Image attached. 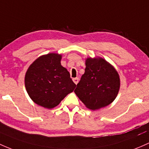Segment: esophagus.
I'll return each instance as SVG.
<instances>
[{
  "mask_svg": "<svg viewBox=\"0 0 149 149\" xmlns=\"http://www.w3.org/2000/svg\"><path fill=\"white\" fill-rule=\"evenodd\" d=\"M73 82L75 83L76 84H77L78 83H79V78H74V79H73Z\"/></svg>",
  "mask_w": 149,
  "mask_h": 149,
  "instance_id": "34e87169",
  "label": "esophagus"
}]
</instances>
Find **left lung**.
Listing matches in <instances>:
<instances>
[{"instance_id": "1", "label": "left lung", "mask_w": 149, "mask_h": 149, "mask_svg": "<svg viewBox=\"0 0 149 149\" xmlns=\"http://www.w3.org/2000/svg\"><path fill=\"white\" fill-rule=\"evenodd\" d=\"M119 88V75L112 65L102 58H88L74 92L88 109L97 110L111 103Z\"/></svg>"}]
</instances>
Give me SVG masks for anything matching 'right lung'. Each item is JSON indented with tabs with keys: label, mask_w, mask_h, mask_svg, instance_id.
Here are the masks:
<instances>
[{
	"label": "right lung",
	"mask_w": 149,
	"mask_h": 149,
	"mask_svg": "<svg viewBox=\"0 0 149 149\" xmlns=\"http://www.w3.org/2000/svg\"><path fill=\"white\" fill-rule=\"evenodd\" d=\"M62 56L51 53L38 57L28 68L25 86L34 103L46 109L57 106L76 85L61 64Z\"/></svg>",
	"instance_id": "right-lung-1"
}]
</instances>
